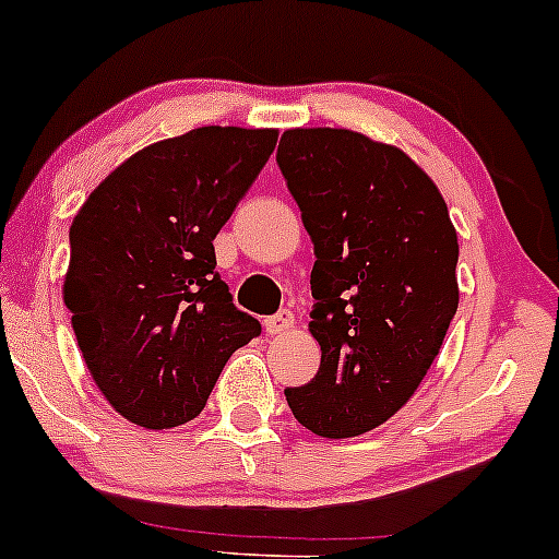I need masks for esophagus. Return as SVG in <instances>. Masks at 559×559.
<instances>
[{
    "instance_id": "obj_1",
    "label": "esophagus",
    "mask_w": 559,
    "mask_h": 559,
    "mask_svg": "<svg viewBox=\"0 0 559 559\" xmlns=\"http://www.w3.org/2000/svg\"><path fill=\"white\" fill-rule=\"evenodd\" d=\"M294 326V312L289 308L278 310L275 316L265 318V331L267 334H286Z\"/></svg>"
}]
</instances>
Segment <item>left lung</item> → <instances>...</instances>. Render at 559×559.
Instances as JSON below:
<instances>
[{
  "mask_svg": "<svg viewBox=\"0 0 559 559\" xmlns=\"http://www.w3.org/2000/svg\"><path fill=\"white\" fill-rule=\"evenodd\" d=\"M275 162L316 251L321 345V369L286 401L310 432L364 435L406 406L456 316L449 206L406 153L358 132L289 130Z\"/></svg>",
  "mask_w": 559,
  "mask_h": 559,
  "instance_id": "1",
  "label": "left lung"
}]
</instances>
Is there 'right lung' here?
I'll list each match as a JSON object with an SVG mask.
<instances>
[{
  "mask_svg": "<svg viewBox=\"0 0 559 559\" xmlns=\"http://www.w3.org/2000/svg\"><path fill=\"white\" fill-rule=\"evenodd\" d=\"M275 130L199 127L134 153L73 217L63 299L108 403L148 429L195 419L260 321L233 305L214 236L247 195Z\"/></svg>",
  "mask_w": 559,
  "mask_h": 559,
  "instance_id": "right-lung-1",
  "label": "right lung"
}]
</instances>
